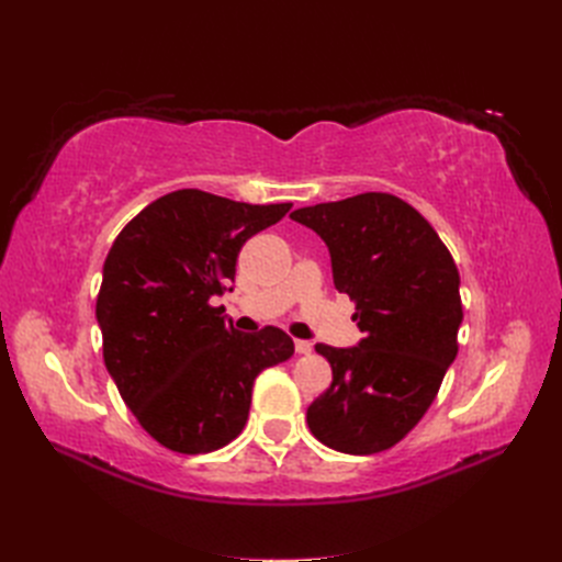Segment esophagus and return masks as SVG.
<instances>
[{
	"label": "esophagus",
	"mask_w": 562,
	"mask_h": 562,
	"mask_svg": "<svg viewBox=\"0 0 562 562\" xmlns=\"http://www.w3.org/2000/svg\"><path fill=\"white\" fill-rule=\"evenodd\" d=\"M312 342H307V339H295V351L300 353V356H307V353H312Z\"/></svg>",
	"instance_id": "esophagus-1"
}]
</instances>
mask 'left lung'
<instances>
[{"label": "left lung", "instance_id": "left-lung-1", "mask_svg": "<svg viewBox=\"0 0 562 562\" xmlns=\"http://www.w3.org/2000/svg\"><path fill=\"white\" fill-rule=\"evenodd\" d=\"M330 250L333 281L356 302L359 347L316 345L333 382L310 405L312 434L337 452L394 448L429 411L457 356L459 271L411 203L366 192L291 213Z\"/></svg>", "mask_w": 562, "mask_h": 562}]
</instances>
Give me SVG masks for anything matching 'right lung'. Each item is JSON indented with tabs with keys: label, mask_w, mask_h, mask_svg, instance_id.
Instances as JSON below:
<instances>
[{
	"label": "right lung",
	"mask_w": 562,
	"mask_h": 562,
	"mask_svg": "<svg viewBox=\"0 0 562 562\" xmlns=\"http://www.w3.org/2000/svg\"><path fill=\"white\" fill-rule=\"evenodd\" d=\"M291 206L178 190L114 239L95 300L103 359L135 419L164 448H225L246 427L255 378L293 356L283 330L239 333L211 302L234 281L241 246Z\"/></svg>",
	"instance_id": "obj_1"
}]
</instances>
